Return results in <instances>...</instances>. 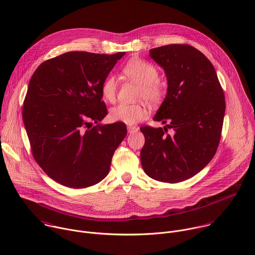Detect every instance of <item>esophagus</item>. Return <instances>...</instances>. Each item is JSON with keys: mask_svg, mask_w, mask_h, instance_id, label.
<instances>
[{"mask_svg": "<svg viewBox=\"0 0 255 255\" xmlns=\"http://www.w3.org/2000/svg\"><path fill=\"white\" fill-rule=\"evenodd\" d=\"M138 127L136 126H128L127 127V130H128V133H134V132H137L138 131Z\"/></svg>", "mask_w": 255, "mask_h": 255, "instance_id": "esophagus-1", "label": "esophagus"}]
</instances>
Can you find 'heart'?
Wrapping results in <instances>:
<instances>
[{"mask_svg": "<svg viewBox=\"0 0 255 255\" xmlns=\"http://www.w3.org/2000/svg\"><path fill=\"white\" fill-rule=\"evenodd\" d=\"M124 74L139 84L136 98L145 100L152 106L162 103L165 97V88L158 80L159 72L157 68L148 61L134 58L129 60L123 67ZM116 80L109 75L101 85V94L108 102H113L116 98ZM148 115V110L144 104H119L110 110V119L114 122H122L127 125H134L144 120Z\"/></svg>", "mask_w": 255, "mask_h": 255, "instance_id": "heart-1", "label": "heart"}]
</instances>
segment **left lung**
I'll return each mask as SVG.
<instances>
[{
	"mask_svg": "<svg viewBox=\"0 0 255 255\" xmlns=\"http://www.w3.org/2000/svg\"><path fill=\"white\" fill-rule=\"evenodd\" d=\"M168 79L164 102L154 117L166 127L142 126L144 172L164 183H180L201 172L214 158L222 136L226 100L214 65L190 44L150 49ZM171 129L169 133L167 130Z\"/></svg>",
	"mask_w": 255,
	"mask_h": 255,
	"instance_id": "left-lung-1",
	"label": "left lung"
}]
</instances>
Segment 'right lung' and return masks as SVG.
Wrapping results in <instances>:
<instances>
[{
    "label": "right lung",
    "instance_id": "add662e5",
    "mask_svg": "<svg viewBox=\"0 0 255 255\" xmlns=\"http://www.w3.org/2000/svg\"><path fill=\"white\" fill-rule=\"evenodd\" d=\"M124 54L65 52L43 61L29 80L22 119L31 153L43 172L62 186L87 188L109 173L127 127L92 122L107 115L101 85Z\"/></svg>",
    "mask_w": 255,
    "mask_h": 255
}]
</instances>
